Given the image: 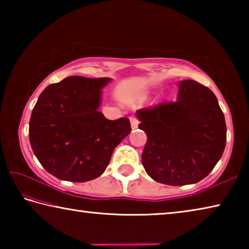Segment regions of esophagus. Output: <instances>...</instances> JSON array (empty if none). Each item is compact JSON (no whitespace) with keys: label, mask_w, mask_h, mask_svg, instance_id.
<instances>
[{"label":"esophagus","mask_w":249,"mask_h":249,"mask_svg":"<svg viewBox=\"0 0 249 249\" xmlns=\"http://www.w3.org/2000/svg\"><path fill=\"white\" fill-rule=\"evenodd\" d=\"M129 121H130V125H132V128H133V129L138 127V123H140V122H138V120L136 119V117H135V116H130V117H129Z\"/></svg>","instance_id":"34e87169"}]
</instances>
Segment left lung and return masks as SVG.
I'll return each instance as SVG.
<instances>
[{
	"label": "left lung",
	"mask_w": 249,
	"mask_h": 249,
	"mask_svg": "<svg viewBox=\"0 0 249 249\" xmlns=\"http://www.w3.org/2000/svg\"><path fill=\"white\" fill-rule=\"evenodd\" d=\"M175 102L138 109L140 127L147 135L142 162L150 178L168 185L204 179L226 144L224 114L215 94L193 80L178 83Z\"/></svg>",
	"instance_id": "1"
}]
</instances>
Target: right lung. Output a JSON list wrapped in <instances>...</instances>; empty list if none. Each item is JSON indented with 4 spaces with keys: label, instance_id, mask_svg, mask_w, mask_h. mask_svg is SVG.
I'll list each match as a JSON object with an SVG mask.
<instances>
[{
    "label": "right lung",
    "instance_id": "obj_1",
    "mask_svg": "<svg viewBox=\"0 0 249 249\" xmlns=\"http://www.w3.org/2000/svg\"><path fill=\"white\" fill-rule=\"evenodd\" d=\"M109 78H65L41 92L29 121V142L46 171L71 182L98 178L113 150L130 133L127 117L109 121L99 111Z\"/></svg>",
    "mask_w": 249,
    "mask_h": 249
}]
</instances>
